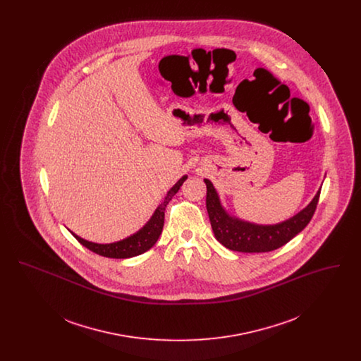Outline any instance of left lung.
I'll use <instances>...</instances> for the list:
<instances>
[{
	"label": "left lung",
	"mask_w": 361,
	"mask_h": 361,
	"mask_svg": "<svg viewBox=\"0 0 361 361\" xmlns=\"http://www.w3.org/2000/svg\"><path fill=\"white\" fill-rule=\"evenodd\" d=\"M204 183L207 185V212L215 238L227 249L242 253H265L290 242L309 224L321 193L319 188L309 206L284 222L256 224L231 216L222 206L212 183L207 178Z\"/></svg>",
	"instance_id": "left-lung-1"
}]
</instances>
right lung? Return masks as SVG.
<instances>
[{"label": "right lung", "mask_w": 361, "mask_h": 361, "mask_svg": "<svg viewBox=\"0 0 361 361\" xmlns=\"http://www.w3.org/2000/svg\"><path fill=\"white\" fill-rule=\"evenodd\" d=\"M188 178V176H183L172 188L168 190L164 202L157 207L154 214L149 219V222L145 224L139 231L134 233L133 235L124 238V240L112 242V243H94L90 240H84L70 231L75 240H78L81 245H84L89 250L94 252L96 255H100L103 257L108 258H130L139 256L149 249H152L155 245V242L159 238L164 227V219H165V208L168 203L172 200L173 196L178 192L183 183Z\"/></svg>", "instance_id": "obj_1"}]
</instances>
